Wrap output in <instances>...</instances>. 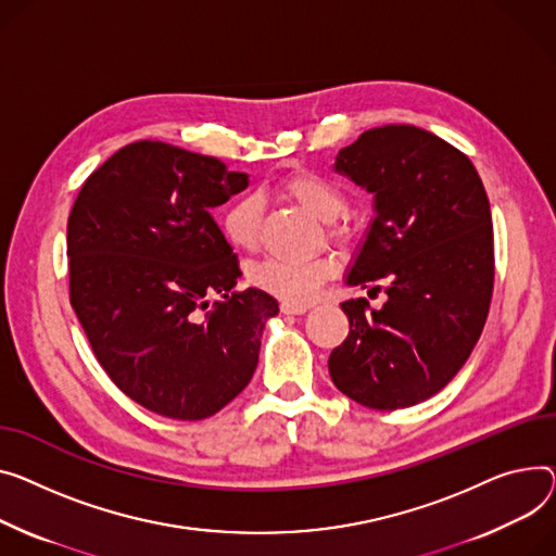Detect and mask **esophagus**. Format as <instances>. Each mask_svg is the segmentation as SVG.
Instances as JSON below:
<instances>
[{
    "mask_svg": "<svg viewBox=\"0 0 556 556\" xmlns=\"http://www.w3.org/2000/svg\"><path fill=\"white\" fill-rule=\"evenodd\" d=\"M308 308H311V304H288V302L281 304V313H286V315H304Z\"/></svg>",
    "mask_w": 556,
    "mask_h": 556,
    "instance_id": "34e87169",
    "label": "esophagus"
}]
</instances>
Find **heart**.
<instances>
[{"instance_id": "heart-1", "label": "heart", "mask_w": 556, "mask_h": 556, "mask_svg": "<svg viewBox=\"0 0 556 556\" xmlns=\"http://www.w3.org/2000/svg\"><path fill=\"white\" fill-rule=\"evenodd\" d=\"M279 190L298 205H302L308 214H313L321 224H328L326 232L336 241H349L351 228L344 220H336L346 210V194L328 178L300 172L286 178ZM220 230L226 239L239 250H254L258 245V235H262V199L254 194L239 197L232 201L224 216H220ZM336 275V262L330 256L308 258V262H298V258L283 256H266L256 262L248 270V279L258 290L275 294L277 300L288 304H308L319 286Z\"/></svg>"}]
</instances>
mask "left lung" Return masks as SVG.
<instances>
[{
    "label": "left lung",
    "instance_id": "obj_1",
    "mask_svg": "<svg viewBox=\"0 0 556 556\" xmlns=\"http://www.w3.org/2000/svg\"><path fill=\"white\" fill-rule=\"evenodd\" d=\"M336 172L374 194L376 212L346 283L384 290L387 302L342 304L351 330L328 374L368 409H404L445 389L483 332L494 288L490 201L471 161L414 125L364 131L340 150Z\"/></svg>",
    "mask_w": 556,
    "mask_h": 556
}]
</instances>
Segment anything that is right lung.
<instances>
[{
    "mask_svg": "<svg viewBox=\"0 0 556 556\" xmlns=\"http://www.w3.org/2000/svg\"><path fill=\"white\" fill-rule=\"evenodd\" d=\"M248 182L218 159L138 140L85 180L68 214L71 306L106 376L159 416L224 409L279 313L268 292L235 290L237 254L210 214Z\"/></svg>",
    "mask_w": 556,
    "mask_h": 556,
    "instance_id": "right-lung-1",
    "label": "right lung"
}]
</instances>
